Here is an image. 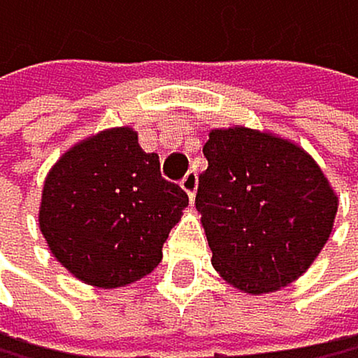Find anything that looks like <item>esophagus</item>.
Segmentation results:
<instances>
[{"label": "esophagus", "mask_w": 358, "mask_h": 358, "mask_svg": "<svg viewBox=\"0 0 358 358\" xmlns=\"http://www.w3.org/2000/svg\"><path fill=\"white\" fill-rule=\"evenodd\" d=\"M196 185H199V178H196V173H187L180 180V187H182L185 194L189 196V201L194 199V194H196Z\"/></svg>", "instance_id": "1"}]
</instances>
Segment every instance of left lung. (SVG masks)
I'll return each mask as SVG.
<instances>
[{"mask_svg": "<svg viewBox=\"0 0 358 358\" xmlns=\"http://www.w3.org/2000/svg\"><path fill=\"white\" fill-rule=\"evenodd\" d=\"M196 210L215 272L248 295L293 284L333 232L338 194L310 152L277 133L210 129Z\"/></svg>", "mask_w": 358, "mask_h": 358, "instance_id": "obj_1", "label": "left lung"}]
</instances>
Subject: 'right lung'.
<instances>
[{
	"label": "right lung",
	"mask_w": 358,
	"mask_h": 358,
	"mask_svg": "<svg viewBox=\"0 0 358 358\" xmlns=\"http://www.w3.org/2000/svg\"><path fill=\"white\" fill-rule=\"evenodd\" d=\"M187 203L162 178L159 155L138 145V131L117 126L79 141L53 164L41 187L39 229L72 277L122 288L162 262Z\"/></svg>",
	"instance_id": "obj_1"
}]
</instances>
